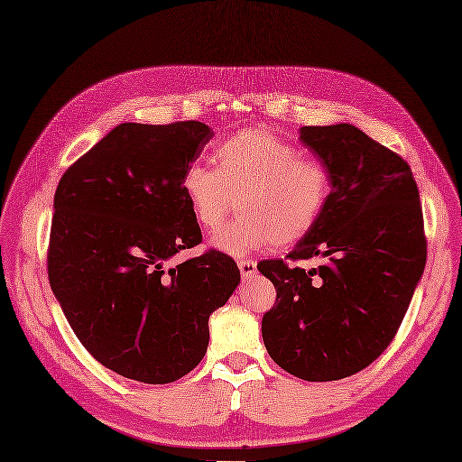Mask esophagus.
I'll return each mask as SVG.
<instances>
[{
	"label": "esophagus",
	"mask_w": 462,
	"mask_h": 462,
	"mask_svg": "<svg viewBox=\"0 0 462 462\" xmlns=\"http://www.w3.org/2000/svg\"><path fill=\"white\" fill-rule=\"evenodd\" d=\"M238 267H240V273L244 279H252L257 273V263L252 262V259H240Z\"/></svg>",
	"instance_id": "1"
}]
</instances>
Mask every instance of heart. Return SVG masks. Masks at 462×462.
<instances>
[{
	"label": "heart",
	"mask_w": 462,
	"mask_h": 462,
	"mask_svg": "<svg viewBox=\"0 0 462 462\" xmlns=\"http://www.w3.org/2000/svg\"><path fill=\"white\" fill-rule=\"evenodd\" d=\"M215 163L217 168L187 165L181 191L208 232L226 220L238 197L242 215L212 238L224 254L245 255L273 242H299L314 230L328 205L326 165L304 158L300 148L269 130H242L220 142Z\"/></svg>",
	"instance_id": "1"
}]
</instances>
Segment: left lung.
<instances>
[{
  "label": "left lung",
  "mask_w": 462,
  "mask_h": 462,
  "mask_svg": "<svg viewBox=\"0 0 462 462\" xmlns=\"http://www.w3.org/2000/svg\"><path fill=\"white\" fill-rule=\"evenodd\" d=\"M300 142L329 173L328 205L287 255L316 269L262 262L277 302L262 322L281 369L310 383L369 366L394 339L425 267L420 191L410 165L349 123L302 126Z\"/></svg>",
  "instance_id": "1"
}]
</instances>
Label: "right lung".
Instances as JSON below:
<instances>
[{"label": "right lung", "instance_id": "1", "mask_svg": "<svg viewBox=\"0 0 462 462\" xmlns=\"http://www.w3.org/2000/svg\"><path fill=\"white\" fill-rule=\"evenodd\" d=\"M215 133L199 121L123 123L69 165L56 187L49 279L74 334L116 374L146 384L185 376L205 357L208 318L240 285L200 242L181 175Z\"/></svg>", "mask_w": 462, "mask_h": 462}]
</instances>
